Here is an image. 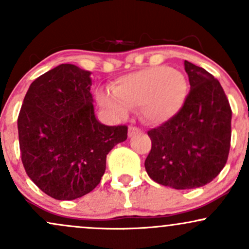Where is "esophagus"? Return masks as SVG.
<instances>
[{"label": "esophagus", "instance_id": "1", "mask_svg": "<svg viewBox=\"0 0 249 249\" xmlns=\"http://www.w3.org/2000/svg\"><path fill=\"white\" fill-rule=\"evenodd\" d=\"M128 137H133V136H136V134H138V133H141V130H139L138 127H136V126H130L128 127Z\"/></svg>", "mask_w": 249, "mask_h": 249}]
</instances>
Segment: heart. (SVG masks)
Listing matches in <instances>:
<instances>
[{"label":"heart","instance_id":"1","mask_svg":"<svg viewBox=\"0 0 249 249\" xmlns=\"http://www.w3.org/2000/svg\"><path fill=\"white\" fill-rule=\"evenodd\" d=\"M113 95L98 92L97 101L116 117L125 118L130 108L141 107L151 124H164L177 116L186 102L188 82L170 67H153L123 76L111 87Z\"/></svg>","mask_w":249,"mask_h":249}]
</instances>
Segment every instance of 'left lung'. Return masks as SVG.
Instances as JSON below:
<instances>
[{"instance_id":"obj_1","label":"left lung","mask_w":249,"mask_h":249,"mask_svg":"<svg viewBox=\"0 0 249 249\" xmlns=\"http://www.w3.org/2000/svg\"><path fill=\"white\" fill-rule=\"evenodd\" d=\"M191 90L171 121L147 132L152 142L145 170L158 184L190 190L221 172L231 146L232 110L218 79L185 61Z\"/></svg>"}]
</instances>
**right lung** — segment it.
Returning <instances> with one entry per match:
<instances>
[{
	"label": "right lung",
	"instance_id": "add662e5",
	"mask_svg": "<svg viewBox=\"0 0 249 249\" xmlns=\"http://www.w3.org/2000/svg\"><path fill=\"white\" fill-rule=\"evenodd\" d=\"M90 71L61 64L30 84L17 119L28 177L57 200H73L101 182L107 156L127 138V126L96 118Z\"/></svg>",
	"mask_w": 249,
	"mask_h": 249
}]
</instances>
